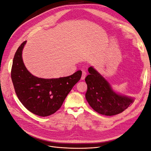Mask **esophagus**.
Segmentation results:
<instances>
[{
    "mask_svg": "<svg viewBox=\"0 0 151 151\" xmlns=\"http://www.w3.org/2000/svg\"><path fill=\"white\" fill-rule=\"evenodd\" d=\"M87 73L85 71H83L82 72V76H81V80H84L85 79V77H86Z\"/></svg>",
    "mask_w": 151,
    "mask_h": 151,
    "instance_id": "obj_1",
    "label": "esophagus"
}]
</instances>
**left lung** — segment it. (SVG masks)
Returning a JSON list of instances; mask_svg holds the SVG:
<instances>
[{
	"instance_id": "left-lung-1",
	"label": "left lung",
	"mask_w": 151,
	"mask_h": 151,
	"mask_svg": "<svg viewBox=\"0 0 151 151\" xmlns=\"http://www.w3.org/2000/svg\"><path fill=\"white\" fill-rule=\"evenodd\" d=\"M89 74L86 77L88 86L86 98L95 111L101 115L113 116L130 106L134 99L115 93L108 82L93 67L88 68Z\"/></svg>"
}]
</instances>
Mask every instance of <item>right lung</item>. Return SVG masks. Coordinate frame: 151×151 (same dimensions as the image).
Instances as JSON below:
<instances>
[{"label": "right lung", "mask_w": 151, "mask_h": 151, "mask_svg": "<svg viewBox=\"0 0 151 151\" xmlns=\"http://www.w3.org/2000/svg\"><path fill=\"white\" fill-rule=\"evenodd\" d=\"M26 41L14 55L11 68V79L18 99L35 115L47 116L55 113L67 94L82 76L78 70L70 76L57 79H42L32 75L27 70L22 58Z\"/></svg>", "instance_id": "add662e5"}]
</instances>
